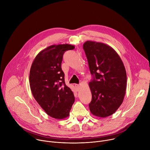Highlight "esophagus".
Returning a JSON list of instances; mask_svg holds the SVG:
<instances>
[{"mask_svg": "<svg viewBox=\"0 0 150 150\" xmlns=\"http://www.w3.org/2000/svg\"><path fill=\"white\" fill-rule=\"evenodd\" d=\"M75 87H76V88L77 91H79V90H80V86H79V84H75Z\"/></svg>", "mask_w": 150, "mask_h": 150, "instance_id": "obj_1", "label": "esophagus"}]
</instances>
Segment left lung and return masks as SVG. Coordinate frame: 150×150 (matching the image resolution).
I'll return each mask as SVG.
<instances>
[{"instance_id":"1","label":"left lung","mask_w":150,"mask_h":150,"mask_svg":"<svg viewBox=\"0 0 150 150\" xmlns=\"http://www.w3.org/2000/svg\"><path fill=\"white\" fill-rule=\"evenodd\" d=\"M93 79L89 82L91 113L97 117L113 115L122 104L126 89V72L117 52L103 42L87 41L83 45Z\"/></svg>"}]
</instances>
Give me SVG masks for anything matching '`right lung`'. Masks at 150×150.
Instances as JSON below:
<instances>
[{"label": "right lung", "mask_w": 150, "mask_h": 150, "mask_svg": "<svg viewBox=\"0 0 150 150\" xmlns=\"http://www.w3.org/2000/svg\"><path fill=\"white\" fill-rule=\"evenodd\" d=\"M74 48L69 44L50 46L36 56L30 69L29 81L33 97L48 115L56 119L68 117L75 101L61 68L63 53Z\"/></svg>", "instance_id": "add662e5"}]
</instances>
